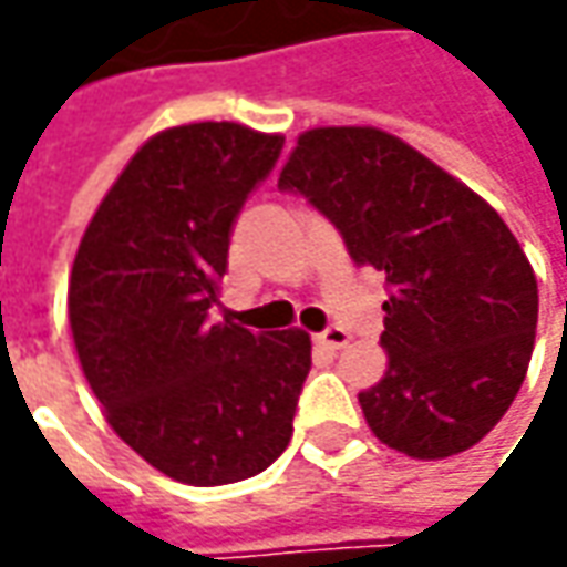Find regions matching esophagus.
<instances>
[{
    "mask_svg": "<svg viewBox=\"0 0 567 567\" xmlns=\"http://www.w3.org/2000/svg\"><path fill=\"white\" fill-rule=\"evenodd\" d=\"M318 343H321V347H328V350H343V347L350 343V331H347V328H340V324H331L328 331H321V334H318Z\"/></svg>",
    "mask_w": 567,
    "mask_h": 567,
    "instance_id": "1",
    "label": "esophagus"
}]
</instances>
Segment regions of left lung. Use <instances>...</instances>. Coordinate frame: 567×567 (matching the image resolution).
I'll return each mask as SVG.
<instances>
[{"mask_svg": "<svg viewBox=\"0 0 567 567\" xmlns=\"http://www.w3.org/2000/svg\"><path fill=\"white\" fill-rule=\"evenodd\" d=\"M277 186L306 195L391 287L388 372L360 394L375 439L416 461L486 439L524 384L539 312L534 268L498 210L372 125L302 132Z\"/></svg>", "mask_w": 567, "mask_h": 567, "instance_id": "obj_1", "label": "left lung"}]
</instances>
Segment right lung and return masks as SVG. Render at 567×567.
Listing matches in <instances>:
<instances>
[{
  "mask_svg": "<svg viewBox=\"0 0 567 567\" xmlns=\"http://www.w3.org/2000/svg\"><path fill=\"white\" fill-rule=\"evenodd\" d=\"M280 147L284 135L239 122L157 132L78 246L69 324L84 379L113 432L176 483L249 480L293 435L309 334L210 318L233 224Z\"/></svg>",
  "mask_w": 567,
  "mask_h": 567,
  "instance_id": "1",
  "label": "right lung"
}]
</instances>
